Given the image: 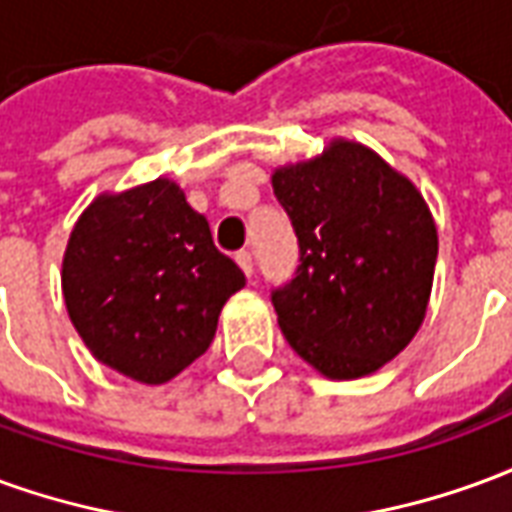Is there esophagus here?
Instances as JSON below:
<instances>
[{"label": "esophagus", "mask_w": 512, "mask_h": 512, "mask_svg": "<svg viewBox=\"0 0 512 512\" xmlns=\"http://www.w3.org/2000/svg\"><path fill=\"white\" fill-rule=\"evenodd\" d=\"M235 263L241 266V271H244L246 277H252V271H255V263H252V252L241 249V252L235 255Z\"/></svg>", "instance_id": "obj_1"}]
</instances>
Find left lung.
I'll return each instance as SVG.
<instances>
[{
  "mask_svg": "<svg viewBox=\"0 0 512 512\" xmlns=\"http://www.w3.org/2000/svg\"><path fill=\"white\" fill-rule=\"evenodd\" d=\"M271 186L299 238L296 277L271 293L285 340L326 378L376 373L428 312L439 255L428 202L351 139L277 167Z\"/></svg>",
  "mask_w": 512,
  "mask_h": 512,
  "instance_id": "1",
  "label": "left lung"
}]
</instances>
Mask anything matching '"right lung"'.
<instances>
[{"instance_id": "1", "label": "right lung", "mask_w": 512, "mask_h": 512, "mask_svg": "<svg viewBox=\"0 0 512 512\" xmlns=\"http://www.w3.org/2000/svg\"><path fill=\"white\" fill-rule=\"evenodd\" d=\"M244 285L169 178L98 194L62 257L65 307L90 354L150 386L208 351L224 301Z\"/></svg>"}]
</instances>
